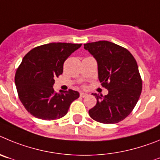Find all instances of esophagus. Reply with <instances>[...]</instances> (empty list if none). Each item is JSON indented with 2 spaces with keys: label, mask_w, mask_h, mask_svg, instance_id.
<instances>
[{
  "label": "esophagus",
  "mask_w": 160,
  "mask_h": 160,
  "mask_svg": "<svg viewBox=\"0 0 160 160\" xmlns=\"http://www.w3.org/2000/svg\"><path fill=\"white\" fill-rule=\"evenodd\" d=\"M80 96H81V97H87L88 96V94L87 93H84V92H80Z\"/></svg>",
  "instance_id": "1"
}]
</instances>
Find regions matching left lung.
I'll return each instance as SVG.
<instances>
[{
	"mask_svg": "<svg viewBox=\"0 0 160 160\" xmlns=\"http://www.w3.org/2000/svg\"><path fill=\"white\" fill-rule=\"evenodd\" d=\"M97 61L98 77L106 96L94 94L97 102L88 111L92 119L102 123H119L130 114L142 91V79L132 53L106 41L83 44Z\"/></svg>",
	"mask_w": 160,
	"mask_h": 160,
	"instance_id": "8db88e82",
	"label": "left lung"
}]
</instances>
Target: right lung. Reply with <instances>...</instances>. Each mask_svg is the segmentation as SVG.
I'll use <instances>...</instances> for the list:
<instances>
[{
    "mask_svg": "<svg viewBox=\"0 0 160 160\" xmlns=\"http://www.w3.org/2000/svg\"><path fill=\"white\" fill-rule=\"evenodd\" d=\"M81 44L50 43L32 48L24 56L16 72L15 83L20 100L36 118L53 120L68 113L79 98L77 91L55 92L54 79L63 73L64 63Z\"/></svg>",
    "mask_w": 160,
    "mask_h": 160,
    "instance_id": "right-lung-1",
    "label": "right lung"
}]
</instances>
